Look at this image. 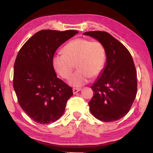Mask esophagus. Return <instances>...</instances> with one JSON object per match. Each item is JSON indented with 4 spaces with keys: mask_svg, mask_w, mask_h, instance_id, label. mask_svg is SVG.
Returning a JSON list of instances; mask_svg holds the SVG:
<instances>
[{
    "mask_svg": "<svg viewBox=\"0 0 153 153\" xmlns=\"http://www.w3.org/2000/svg\"><path fill=\"white\" fill-rule=\"evenodd\" d=\"M80 90H81V89H80V88H73L74 94H76V93L79 92Z\"/></svg>",
    "mask_w": 153,
    "mask_h": 153,
    "instance_id": "34e87169",
    "label": "esophagus"
}]
</instances>
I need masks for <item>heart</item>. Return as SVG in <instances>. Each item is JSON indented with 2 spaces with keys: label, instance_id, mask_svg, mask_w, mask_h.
Instances as JSON below:
<instances>
[{
  "label": "heart",
  "instance_id": "b5f03b06",
  "mask_svg": "<svg viewBox=\"0 0 153 153\" xmlns=\"http://www.w3.org/2000/svg\"><path fill=\"white\" fill-rule=\"evenodd\" d=\"M63 53L53 55L52 64L55 71L63 79L69 78L76 65L78 70L69 79L71 86H84L89 82L90 77H97L104 70L106 51L102 44L97 41L76 38L64 46Z\"/></svg>",
  "mask_w": 153,
  "mask_h": 153
}]
</instances>
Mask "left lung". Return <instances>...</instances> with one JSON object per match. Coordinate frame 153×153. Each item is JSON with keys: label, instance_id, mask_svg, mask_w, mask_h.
Instances as JSON below:
<instances>
[{"label": "left lung", "instance_id": "obj_1", "mask_svg": "<svg viewBox=\"0 0 153 153\" xmlns=\"http://www.w3.org/2000/svg\"><path fill=\"white\" fill-rule=\"evenodd\" d=\"M105 47L107 61L104 70L91 88L94 94L88 102L96 118L106 122L120 120L129 112L137 92L136 70L128 49L107 32L84 33Z\"/></svg>", "mask_w": 153, "mask_h": 153}]
</instances>
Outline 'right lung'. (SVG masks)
I'll return each mask as SVG.
<instances>
[{
  "mask_svg": "<svg viewBox=\"0 0 153 153\" xmlns=\"http://www.w3.org/2000/svg\"><path fill=\"white\" fill-rule=\"evenodd\" d=\"M76 30H44L33 35L17 54L14 64L13 88L23 110L36 122H55L65 112L72 88L58 78L52 58Z\"/></svg>",
  "mask_w": 153,
  "mask_h": 153,
  "instance_id": "right-lung-1",
  "label": "right lung"
}]
</instances>
